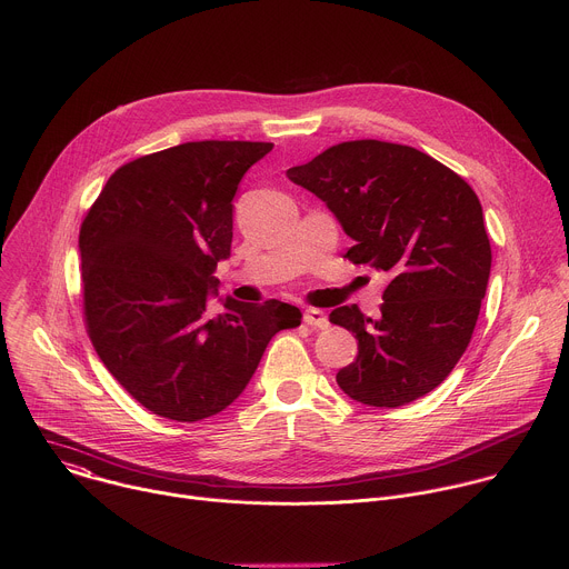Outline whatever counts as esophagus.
Listing matches in <instances>:
<instances>
[{
	"mask_svg": "<svg viewBox=\"0 0 569 569\" xmlns=\"http://www.w3.org/2000/svg\"><path fill=\"white\" fill-rule=\"evenodd\" d=\"M303 323L310 329H327L329 327V317L323 315V310H317V308H308L303 312Z\"/></svg>",
	"mask_w": 569,
	"mask_h": 569,
	"instance_id": "esophagus-1",
	"label": "esophagus"
}]
</instances>
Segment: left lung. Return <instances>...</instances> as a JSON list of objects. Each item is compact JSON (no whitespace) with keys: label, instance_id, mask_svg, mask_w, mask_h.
I'll list each match as a JSON object with an SVG mask.
<instances>
[{"label":"left lung","instance_id":"1","mask_svg":"<svg viewBox=\"0 0 569 569\" xmlns=\"http://www.w3.org/2000/svg\"><path fill=\"white\" fill-rule=\"evenodd\" d=\"M286 176L336 213L356 266L389 274L376 319L340 306L358 358L340 389L371 408H398L439 387L463 356L491 274L479 198L435 157L378 139L342 141Z\"/></svg>","mask_w":569,"mask_h":569}]
</instances>
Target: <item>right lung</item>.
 Listing matches in <instances>:
<instances>
[{
	"label": "right lung",
	"mask_w": 569,
	"mask_h": 569,
	"mask_svg": "<svg viewBox=\"0 0 569 569\" xmlns=\"http://www.w3.org/2000/svg\"><path fill=\"white\" fill-rule=\"evenodd\" d=\"M268 141H187L117 169L80 224L88 336L146 410L193 423L222 412L254 376L297 306L224 299L211 315L218 261L229 257L233 196Z\"/></svg>",
	"instance_id": "1"
}]
</instances>
